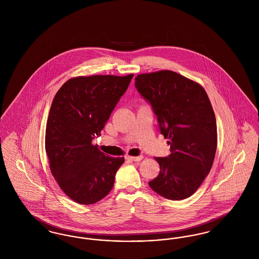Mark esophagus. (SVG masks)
<instances>
[{
    "label": "esophagus",
    "mask_w": 259,
    "mask_h": 259,
    "mask_svg": "<svg viewBox=\"0 0 259 259\" xmlns=\"http://www.w3.org/2000/svg\"><path fill=\"white\" fill-rule=\"evenodd\" d=\"M126 159L130 161H141L143 159V155H140V156H126Z\"/></svg>",
    "instance_id": "obj_1"
}]
</instances>
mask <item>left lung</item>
I'll list each match as a JSON object with an SVG mask.
<instances>
[{
	"label": "left lung",
	"instance_id": "1",
	"mask_svg": "<svg viewBox=\"0 0 259 259\" xmlns=\"http://www.w3.org/2000/svg\"><path fill=\"white\" fill-rule=\"evenodd\" d=\"M135 87L151 105L171 150L167 157L154 158L160 172L148 185L162 197L188 198L209 174L217 151V122L209 97L199 83L168 70L137 75Z\"/></svg>",
	"mask_w": 259,
	"mask_h": 259
}]
</instances>
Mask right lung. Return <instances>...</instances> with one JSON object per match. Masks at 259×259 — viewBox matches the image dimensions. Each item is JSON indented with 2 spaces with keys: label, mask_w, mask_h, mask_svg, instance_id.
Wrapping results in <instances>:
<instances>
[{
  "label": "right lung",
  "mask_w": 259,
  "mask_h": 259,
  "mask_svg": "<svg viewBox=\"0 0 259 259\" xmlns=\"http://www.w3.org/2000/svg\"><path fill=\"white\" fill-rule=\"evenodd\" d=\"M134 74L70 78L52 101L46 129L50 171L64 193L90 205L111 191L123 157L100 151L92 140L110 118Z\"/></svg>",
  "instance_id": "obj_1"
}]
</instances>
